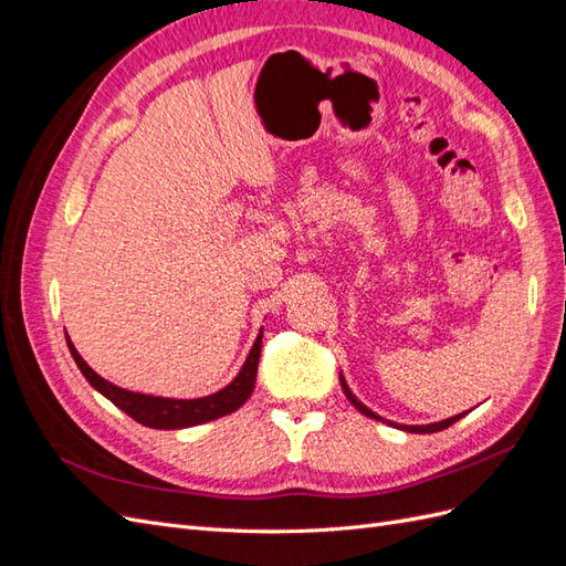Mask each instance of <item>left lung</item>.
Listing matches in <instances>:
<instances>
[{
	"instance_id": "8db88e82",
	"label": "left lung",
	"mask_w": 566,
	"mask_h": 566,
	"mask_svg": "<svg viewBox=\"0 0 566 566\" xmlns=\"http://www.w3.org/2000/svg\"><path fill=\"white\" fill-rule=\"evenodd\" d=\"M339 382H342V391H345V397L352 401V406L358 410V413H364V416H368V418H373V420L387 422V424L397 427V430H403V432H413V434H432V432H441V430H447V427H451L453 422H458L462 416H465V413H460V416H453V418H447V420H439V422H430V424H399V422H391V420L380 418L378 413H373V410H370L368 406H364L361 401H358V399L354 397V394H352V389H349L347 380L342 378V373H339Z\"/></svg>"
}]
</instances>
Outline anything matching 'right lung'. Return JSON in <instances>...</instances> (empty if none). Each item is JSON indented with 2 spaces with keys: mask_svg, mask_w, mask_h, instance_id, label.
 Wrapping results in <instances>:
<instances>
[{
  "mask_svg": "<svg viewBox=\"0 0 566 566\" xmlns=\"http://www.w3.org/2000/svg\"><path fill=\"white\" fill-rule=\"evenodd\" d=\"M65 342H67V349H71L75 358L77 368L82 370L84 378H87V382L98 394H104V397L113 401L119 410H125L129 418H134L136 422H142L146 427H153V430H186V427H196V424L233 413V410H238L250 399V394L254 389V378H256V364H260V354H262V331H260L243 368L238 370V375L227 387H221L219 391L208 394V397H200V399H169V397H153V394H142V391H129L108 382L106 378H101L96 370L87 366V361L80 356L67 333H65Z\"/></svg>",
  "mask_w": 566,
  "mask_h": 566,
  "instance_id": "1",
  "label": "right lung"
}]
</instances>
